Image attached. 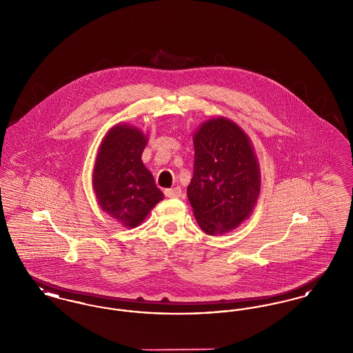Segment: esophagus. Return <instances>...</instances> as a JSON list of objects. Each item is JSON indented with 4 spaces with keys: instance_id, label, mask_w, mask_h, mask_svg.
<instances>
[{
    "instance_id": "1",
    "label": "esophagus",
    "mask_w": 353,
    "mask_h": 353,
    "mask_svg": "<svg viewBox=\"0 0 353 353\" xmlns=\"http://www.w3.org/2000/svg\"><path fill=\"white\" fill-rule=\"evenodd\" d=\"M164 193H165V196L169 197V199H179V197H181V188L176 186V188L165 189Z\"/></svg>"
}]
</instances>
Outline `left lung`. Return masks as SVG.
<instances>
[{
	"label": "left lung",
	"instance_id": "left-lung-1",
	"mask_svg": "<svg viewBox=\"0 0 353 353\" xmlns=\"http://www.w3.org/2000/svg\"><path fill=\"white\" fill-rule=\"evenodd\" d=\"M193 143L188 199L202 230L223 234L252 214L261 190L259 164L250 139L229 119L202 123Z\"/></svg>",
	"mask_w": 353,
	"mask_h": 353
}]
</instances>
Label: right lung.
I'll use <instances>...</instances> for the list:
<instances>
[{"label": "right lung", "mask_w": 353, "mask_h": 353, "mask_svg": "<svg viewBox=\"0 0 353 353\" xmlns=\"http://www.w3.org/2000/svg\"><path fill=\"white\" fill-rule=\"evenodd\" d=\"M147 136L128 124L112 127L101 141L92 186L101 210L125 228L139 226L164 199L141 161Z\"/></svg>", "instance_id": "obj_1"}]
</instances>
